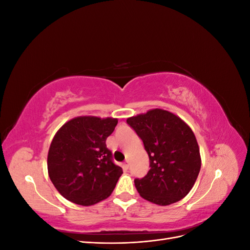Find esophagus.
Returning <instances> with one entry per match:
<instances>
[{
    "mask_svg": "<svg viewBox=\"0 0 250 250\" xmlns=\"http://www.w3.org/2000/svg\"><path fill=\"white\" fill-rule=\"evenodd\" d=\"M123 167H124V169H128V167H129V161H125L124 163H123Z\"/></svg>",
    "mask_w": 250,
    "mask_h": 250,
    "instance_id": "obj_1",
    "label": "esophagus"
}]
</instances>
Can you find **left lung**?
I'll list each match as a JSON object with an SVG mask.
<instances>
[{"label":"left lung","instance_id":"left-lung-1","mask_svg":"<svg viewBox=\"0 0 250 250\" xmlns=\"http://www.w3.org/2000/svg\"><path fill=\"white\" fill-rule=\"evenodd\" d=\"M143 141L150 170L134 185L144 199L169 206L191 191L201 167L197 141L192 129L172 112L152 109L127 119Z\"/></svg>","mask_w":250,"mask_h":250}]
</instances>
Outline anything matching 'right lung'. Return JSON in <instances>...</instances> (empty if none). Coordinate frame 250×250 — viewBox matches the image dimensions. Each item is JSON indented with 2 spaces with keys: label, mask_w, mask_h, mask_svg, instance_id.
Returning a JSON list of instances; mask_svg holds the SVG:
<instances>
[{
  "label": "right lung",
  "mask_w": 250,
  "mask_h": 250,
  "mask_svg": "<svg viewBox=\"0 0 250 250\" xmlns=\"http://www.w3.org/2000/svg\"><path fill=\"white\" fill-rule=\"evenodd\" d=\"M117 119L78 117L55 134L48 153L50 179L63 197L93 206L112 193L123 170L113 163L106 139Z\"/></svg>",
  "instance_id": "add662e5"
}]
</instances>
